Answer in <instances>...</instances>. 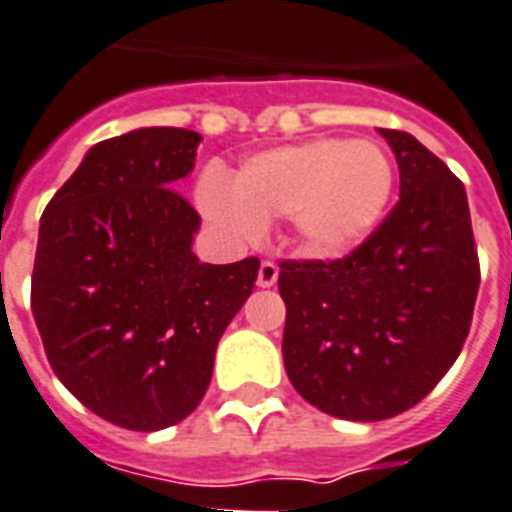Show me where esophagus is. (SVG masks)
<instances>
[{
	"instance_id": "esophagus-1",
	"label": "esophagus",
	"mask_w": 512,
	"mask_h": 512,
	"mask_svg": "<svg viewBox=\"0 0 512 512\" xmlns=\"http://www.w3.org/2000/svg\"><path fill=\"white\" fill-rule=\"evenodd\" d=\"M277 277H280V269H277V264H274V261H261L259 277H256L259 287H272L274 282H277Z\"/></svg>"
}]
</instances>
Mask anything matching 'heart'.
<instances>
[{"instance_id": "b5f03b06", "label": "heart", "mask_w": 512, "mask_h": 512, "mask_svg": "<svg viewBox=\"0 0 512 512\" xmlns=\"http://www.w3.org/2000/svg\"><path fill=\"white\" fill-rule=\"evenodd\" d=\"M392 185L390 156L377 143L316 138L248 159L230 190L204 180L198 206L235 238H253L261 225L290 217L303 251L342 256L379 225Z\"/></svg>"}]
</instances>
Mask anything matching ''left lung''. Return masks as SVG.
Masks as SVG:
<instances>
[{
	"label": "left lung",
	"instance_id": "1",
	"mask_svg": "<svg viewBox=\"0 0 512 512\" xmlns=\"http://www.w3.org/2000/svg\"><path fill=\"white\" fill-rule=\"evenodd\" d=\"M395 151L400 201L332 261H280L282 358L301 398L329 416L382 421L437 387L460 356L479 293L466 188L411 133Z\"/></svg>",
	"mask_w": 512,
	"mask_h": 512
}]
</instances>
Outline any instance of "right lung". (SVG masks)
I'll return each instance as SVG.
<instances>
[{
    "label": "right lung",
    "mask_w": 512,
    "mask_h": 512,
    "mask_svg": "<svg viewBox=\"0 0 512 512\" xmlns=\"http://www.w3.org/2000/svg\"><path fill=\"white\" fill-rule=\"evenodd\" d=\"M201 135L141 128L88 149L46 204L31 308L54 374L104 421L156 432L204 398L259 259L201 264L198 211L172 185Z\"/></svg>",
    "instance_id": "right-lung-1"
}]
</instances>
